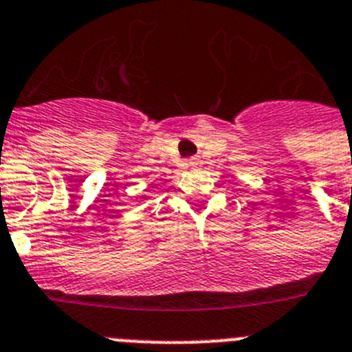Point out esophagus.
Listing matches in <instances>:
<instances>
[{
  "label": "esophagus",
  "instance_id": "34e87169",
  "mask_svg": "<svg viewBox=\"0 0 352 352\" xmlns=\"http://www.w3.org/2000/svg\"><path fill=\"white\" fill-rule=\"evenodd\" d=\"M188 164H189V166H198V164H199V157H198V156L189 157V160H188Z\"/></svg>",
  "mask_w": 352,
  "mask_h": 352
}]
</instances>
